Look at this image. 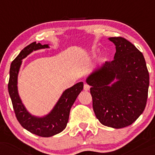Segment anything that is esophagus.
Segmentation results:
<instances>
[{"mask_svg":"<svg viewBox=\"0 0 155 155\" xmlns=\"http://www.w3.org/2000/svg\"><path fill=\"white\" fill-rule=\"evenodd\" d=\"M90 87H91V86L89 85V84H84V91H89L90 90Z\"/></svg>","mask_w":155,"mask_h":155,"instance_id":"1","label":"esophagus"}]
</instances>
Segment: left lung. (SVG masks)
Instances as JSON below:
<instances>
[{
	"instance_id": "1",
	"label": "left lung",
	"mask_w": 155,
	"mask_h": 155,
	"mask_svg": "<svg viewBox=\"0 0 155 155\" xmlns=\"http://www.w3.org/2000/svg\"><path fill=\"white\" fill-rule=\"evenodd\" d=\"M109 40L114 58L105 61L86 79L91 86L93 108L102 125L122 128L131 125L146 105L149 74L143 53L123 37Z\"/></svg>"
}]
</instances>
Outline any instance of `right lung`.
<instances>
[{
    "label": "right lung",
    "instance_id": "add662e5",
    "mask_svg": "<svg viewBox=\"0 0 155 155\" xmlns=\"http://www.w3.org/2000/svg\"><path fill=\"white\" fill-rule=\"evenodd\" d=\"M48 48V45H42L35 41L23 49L11 64L8 83V91L18 121L27 131L43 137H49L57 134L66 128L71 107L82 91L84 85L83 82H80L65 90L53 110L46 116L37 117L32 116L27 111L18 93V74L22 59L33 50Z\"/></svg>",
    "mask_w": 155,
    "mask_h": 155
}]
</instances>
